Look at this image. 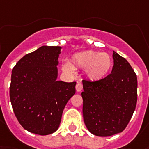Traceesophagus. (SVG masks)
I'll return each instance as SVG.
<instances>
[{"label":"esophagus","instance_id":"34e87169","mask_svg":"<svg viewBox=\"0 0 149 149\" xmlns=\"http://www.w3.org/2000/svg\"><path fill=\"white\" fill-rule=\"evenodd\" d=\"M76 91H81L82 90V84L81 82H78L76 85Z\"/></svg>","mask_w":149,"mask_h":149}]
</instances>
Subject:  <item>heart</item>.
I'll use <instances>...</instances> for the list:
<instances>
[{
  "label": "heart",
  "instance_id": "heart-1",
  "mask_svg": "<svg viewBox=\"0 0 149 149\" xmlns=\"http://www.w3.org/2000/svg\"><path fill=\"white\" fill-rule=\"evenodd\" d=\"M112 64L109 54L94 50L76 53L70 58V64L63 66V69L72 71L74 68L85 69V74L91 81H100L107 76Z\"/></svg>",
  "mask_w": 149,
  "mask_h": 149
}]
</instances>
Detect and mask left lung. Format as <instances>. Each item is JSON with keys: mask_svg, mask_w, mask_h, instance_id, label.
<instances>
[{"mask_svg": "<svg viewBox=\"0 0 149 149\" xmlns=\"http://www.w3.org/2000/svg\"><path fill=\"white\" fill-rule=\"evenodd\" d=\"M110 74L100 81L82 80L83 118L97 136H110L126 128L137 102V77L128 61L113 51Z\"/></svg>", "mask_w": 149, "mask_h": 149, "instance_id": "8db88e82", "label": "left lung"}]
</instances>
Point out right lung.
I'll return each mask as SVG.
<instances>
[{"label": "right lung", "instance_id": "right-lung-1", "mask_svg": "<svg viewBox=\"0 0 149 149\" xmlns=\"http://www.w3.org/2000/svg\"><path fill=\"white\" fill-rule=\"evenodd\" d=\"M61 49L41 46L22 58L12 70L13 109L20 125L33 134L56 131L66 104L76 93V82L57 81Z\"/></svg>", "mask_w": 149, "mask_h": 149}]
</instances>
